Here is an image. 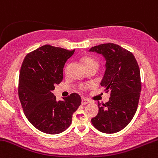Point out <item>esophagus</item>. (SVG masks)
Segmentation results:
<instances>
[{"instance_id":"esophagus-1","label":"esophagus","mask_w":158,"mask_h":158,"mask_svg":"<svg viewBox=\"0 0 158 158\" xmlns=\"http://www.w3.org/2000/svg\"><path fill=\"white\" fill-rule=\"evenodd\" d=\"M89 103H90V101H89V100H87V99H85V98L82 99V101H81L82 105H87V104H88Z\"/></svg>"}]
</instances>
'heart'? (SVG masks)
Returning <instances> with one entry per match:
<instances>
[{
    "mask_svg": "<svg viewBox=\"0 0 158 158\" xmlns=\"http://www.w3.org/2000/svg\"><path fill=\"white\" fill-rule=\"evenodd\" d=\"M82 61L86 68L93 67V66H95V67L98 68V62H97L95 59L90 58V57H84V58H82ZM86 87H87L86 86H81V88L83 89V90H84V89H86Z\"/></svg>",
    "mask_w": 158,
    "mask_h": 158,
    "instance_id": "1",
    "label": "heart"
}]
</instances>
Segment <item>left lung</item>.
<instances>
[{
  "label": "left lung",
  "mask_w": 158,
  "mask_h": 158,
  "mask_svg": "<svg viewBox=\"0 0 158 158\" xmlns=\"http://www.w3.org/2000/svg\"><path fill=\"white\" fill-rule=\"evenodd\" d=\"M89 52L105 58L100 85L106 92L110 91V100L103 105L98 103V114L91 123L102 132H118L127 126L137 110L141 88L139 64L132 53L114 43L96 45Z\"/></svg>",
  "instance_id": "8db88e82"
}]
</instances>
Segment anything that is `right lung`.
<instances>
[{
	"label": "right lung",
	"mask_w": 158,
	"mask_h": 158,
	"mask_svg": "<svg viewBox=\"0 0 158 158\" xmlns=\"http://www.w3.org/2000/svg\"><path fill=\"white\" fill-rule=\"evenodd\" d=\"M74 50L45 45L27 55L19 77V98L27 119L44 133L59 134L72 122L73 113L81 104L77 94L57 100L55 84L63 79V68Z\"/></svg>",
	"instance_id": "obj_1"
}]
</instances>
